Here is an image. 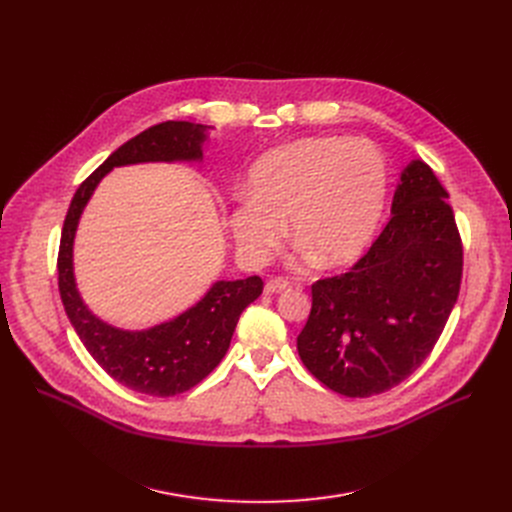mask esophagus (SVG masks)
Masks as SVG:
<instances>
[{
  "label": "esophagus",
  "mask_w": 512,
  "mask_h": 512,
  "mask_svg": "<svg viewBox=\"0 0 512 512\" xmlns=\"http://www.w3.org/2000/svg\"><path fill=\"white\" fill-rule=\"evenodd\" d=\"M288 288V282L284 280V278H274V280H267L265 282V292L267 294H278V292H282V290H286Z\"/></svg>",
  "instance_id": "34e87169"
}]
</instances>
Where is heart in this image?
<instances>
[{
	"mask_svg": "<svg viewBox=\"0 0 512 512\" xmlns=\"http://www.w3.org/2000/svg\"><path fill=\"white\" fill-rule=\"evenodd\" d=\"M388 199V164L367 139L311 137L259 157L245 195L228 209L240 257L261 263L286 232L299 255L321 265L355 261L380 228Z\"/></svg>",
	"mask_w": 512,
	"mask_h": 512,
	"instance_id": "1",
	"label": "heart"
}]
</instances>
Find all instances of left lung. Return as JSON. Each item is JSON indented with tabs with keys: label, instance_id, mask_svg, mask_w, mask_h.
<instances>
[{
	"label": "left lung",
	"instance_id": "8db88e82",
	"mask_svg": "<svg viewBox=\"0 0 512 512\" xmlns=\"http://www.w3.org/2000/svg\"><path fill=\"white\" fill-rule=\"evenodd\" d=\"M463 245L448 193L425 161L400 172L392 218L351 272L311 286L299 357L330 390L367 398L427 359L459 297Z\"/></svg>",
	"mask_w": 512,
	"mask_h": 512
}]
</instances>
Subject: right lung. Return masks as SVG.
Masks as SVG:
<instances>
[{"instance_id":"1","label":"right lung","mask_w":512,"mask_h":512,"mask_svg":"<svg viewBox=\"0 0 512 512\" xmlns=\"http://www.w3.org/2000/svg\"><path fill=\"white\" fill-rule=\"evenodd\" d=\"M213 126L164 122L118 147L78 186L68 207L60 255V297L80 342L118 384L147 396H174L197 386L224 359L240 313L263 290L259 276L218 280L180 315L147 330H124L97 317L83 301L74 276V238L80 215L99 182L114 168L134 164H197Z\"/></svg>"}]
</instances>
